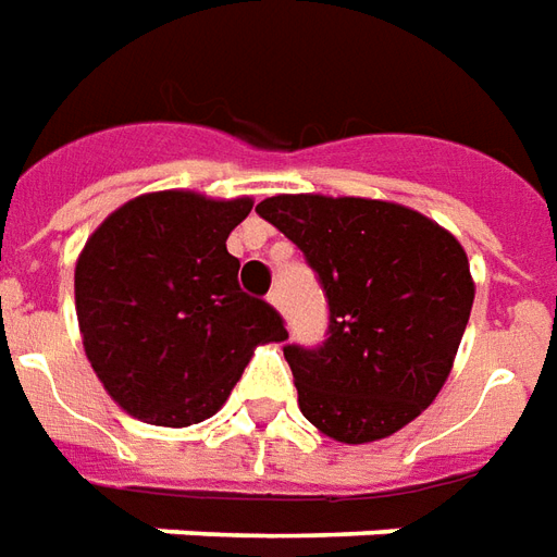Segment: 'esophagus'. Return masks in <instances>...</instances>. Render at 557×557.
Segmentation results:
<instances>
[{
	"label": "esophagus",
	"mask_w": 557,
	"mask_h": 557,
	"mask_svg": "<svg viewBox=\"0 0 557 557\" xmlns=\"http://www.w3.org/2000/svg\"><path fill=\"white\" fill-rule=\"evenodd\" d=\"M270 306L275 311H278V314H285V294H282V290H278V287H275V290H270Z\"/></svg>",
	"instance_id": "esophagus-1"
}]
</instances>
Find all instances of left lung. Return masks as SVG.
Returning a JSON list of instances; mask_svg holds the SVG:
<instances>
[{"label": "left lung", "mask_w": 557, "mask_h": 557, "mask_svg": "<svg viewBox=\"0 0 557 557\" xmlns=\"http://www.w3.org/2000/svg\"><path fill=\"white\" fill-rule=\"evenodd\" d=\"M255 209L297 243L330 299L321 348H285L302 417L338 444L396 435L447 384L471 318L461 243L389 200L275 195Z\"/></svg>", "instance_id": "left-lung-1"}]
</instances>
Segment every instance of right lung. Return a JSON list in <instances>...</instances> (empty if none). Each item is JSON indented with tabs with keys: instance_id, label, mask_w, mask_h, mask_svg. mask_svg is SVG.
<instances>
[{
	"instance_id": "add662e5",
	"label": "right lung",
	"mask_w": 557,
	"mask_h": 557,
	"mask_svg": "<svg viewBox=\"0 0 557 557\" xmlns=\"http://www.w3.org/2000/svg\"><path fill=\"white\" fill-rule=\"evenodd\" d=\"M251 197L168 188L113 209L74 267L86 360L137 420L185 429L222 408L258 345L285 342L282 314L239 290L227 236Z\"/></svg>"
}]
</instances>
